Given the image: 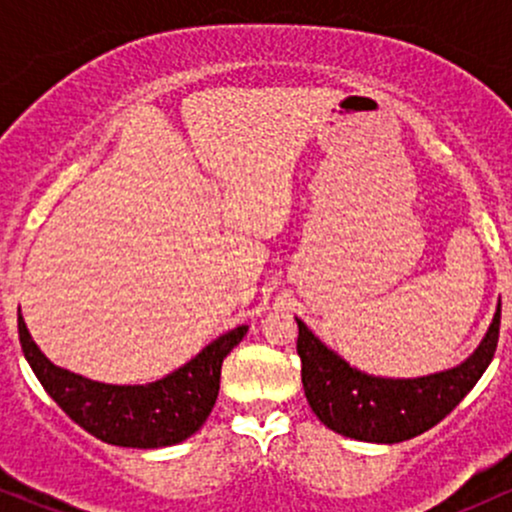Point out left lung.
<instances>
[{
    "label": "left lung",
    "mask_w": 512,
    "mask_h": 512,
    "mask_svg": "<svg viewBox=\"0 0 512 512\" xmlns=\"http://www.w3.org/2000/svg\"><path fill=\"white\" fill-rule=\"evenodd\" d=\"M301 380L315 416L334 433L366 443H402L443 421L489 368L501 332V303L484 342L462 366L392 380L351 368L298 320Z\"/></svg>",
    "instance_id": "1"
}]
</instances>
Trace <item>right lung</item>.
Here are the masks:
<instances>
[{
	"label": "right lung",
	"mask_w": 512,
	"mask_h": 512,
	"mask_svg": "<svg viewBox=\"0 0 512 512\" xmlns=\"http://www.w3.org/2000/svg\"><path fill=\"white\" fill-rule=\"evenodd\" d=\"M248 327H236L211 342L190 363L149 385H105L50 361L28 334L19 315L26 361L45 392L91 436L122 448H166L202 428L219 397L221 363Z\"/></svg>",
	"instance_id": "add662e5"
}]
</instances>
